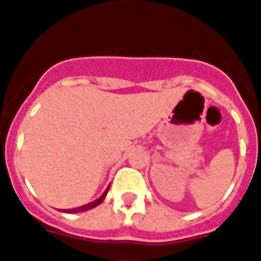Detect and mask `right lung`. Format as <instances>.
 <instances>
[{
	"label": "right lung",
	"mask_w": 261,
	"mask_h": 261,
	"mask_svg": "<svg viewBox=\"0 0 261 261\" xmlns=\"http://www.w3.org/2000/svg\"><path fill=\"white\" fill-rule=\"evenodd\" d=\"M108 191H109V187H108V188L105 189V192L102 193V195H101L100 197H98V199L94 200V201H92V203L85 204V205H81V206H79V208H73V210H62L61 212L77 213V212H85V211L92 210V208H94V206H97V205H98V204H101V203H102V201H104V199H105V196H107Z\"/></svg>",
	"instance_id": "1"
}]
</instances>
